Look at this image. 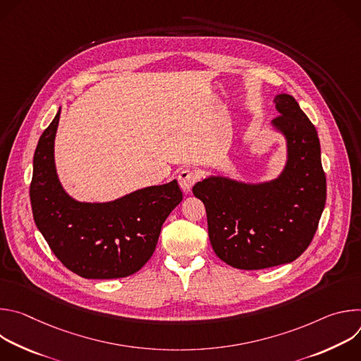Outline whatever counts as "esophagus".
I'll list each match as a JSON object with an SVG mask.
<instances>
[{"label": "esophagus", "mask_w": 361, "mask_h": 361, "mask_svg": "<svg viewBox=\"0 0 361 361\" xmlns=\"http://www.w3.org/2000/svg\"><path fill=\"white\" fill-rule=\"evenodd\" d=\"M197 180H198V176L192 170H183L178 174V184L183 188V191H185V192L191 191V188L197 183Z\"/></svg>", "instance_id": "obj_1"}]
</instances>
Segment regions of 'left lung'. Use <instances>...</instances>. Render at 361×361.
I'll return each instance as SVG.
<instances>
[{"label":"left lung","instance_id":"left-lung-1","mask_svg":"<svg viewBox=\"0 0 361 361\" xmlns=\"http://www.w3.org/2000/svg\"><path fill=\"white\" fill-rule=\"evenodd\" d=\"M274 102L280 116L271 126L287 142V163L280 176L255 184L210 176L192 187L205 205L214 252L240 270L294 262L310 245L326 205L316 127L294 97L279 94Z\"/></svg>","mask_w":361,"mask_h":361}]
</instances>
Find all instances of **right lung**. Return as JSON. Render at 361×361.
<instances>
[{"mask_svg":"<svg viewBox=\"0 0 361 361\" xmlns=\"http://www.w3.org/2000/svg\"><path fill=\"white\" fill-rule=\"evenodd\" d=\"M60 113L34 152L30 200L37 228L57 259L84 279H121L137 273L156 250L163 223L183 200L173 180L109 202H82L63 188L54 161Z\"/></svg>","mask_w":361,"mask_h":361,"instance_id":"1","label":"right lung"}]
</instances>
